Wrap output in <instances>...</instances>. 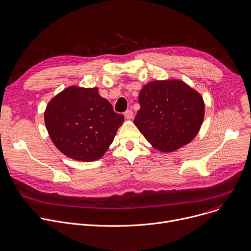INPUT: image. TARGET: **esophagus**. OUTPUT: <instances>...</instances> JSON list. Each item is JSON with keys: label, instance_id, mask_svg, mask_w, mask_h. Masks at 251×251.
Listing matches in <instances>:
<instances>
[{"label": "esophagus", "instance_id": "obj_1", "mask_svg": "<svg viewBox=\"0 0 251 251\" xmlns=\"http://www.w3.org/2000/svg\"><path fill=\"white\" fill-rule=\"evenodd\" d=\"M132 117H133V112H132L131 110H127V111L125 113V118H126V120H130V119H132Z\"/></svg>", "mask_w": 251, "mask_h": 251}]
</instances>
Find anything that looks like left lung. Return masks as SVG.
<instances>
[{
    "label": "left lung",
    "mask_w": 251,
    "mask_h": 251,
    "mask_svg": "<svg viewBox=\"0 0 251 251\" xmlns=\"http://www.w3.org/2000/svg\"><path fill=\"white\" fill-rule=\"evenodd\" d=\"M134 125L162 152L191 142L204 121L205 103L199 92L177 79L156 80L142 87Z\"/></svg>",
    "instance_id": "1"
}]
</instances>
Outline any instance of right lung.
Listing matches in <instances>:
<instances>
[{
    "mask_svg": "<svg viewBox=\"0 0 251 251\" xmlns=\"http://www.w3.org/2000/svg\"><path fill=\"white\" fill-rule=\"evenodd\" d=\"M44 122L50 138L64 155L91 162L106 153L124 116L114 112L98 88L70 86L50 100Z\"/></svg>",
    "mask_w": 251,
    "mask_h": 251,
    "instance_id": "right-lung-1",
    "label": "right lung"
}]
</instances>
